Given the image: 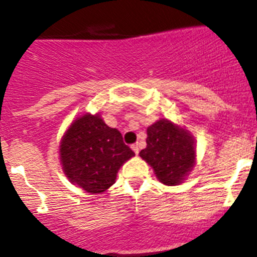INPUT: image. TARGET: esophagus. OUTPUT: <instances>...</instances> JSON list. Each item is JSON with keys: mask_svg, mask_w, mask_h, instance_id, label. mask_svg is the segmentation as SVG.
<instances>
[{"mask_svg": "<svg viewBox=\"0 0 257 257\" xmlns=\"http://www.w3.org/2000/svg\"><path fill=\"white\" fill-rule=\"evenodd\" d=\"M131 148H133L134 153H135L136 156H138V154H139V147H138V144H134L133 147H131Z\"/></svg>", "mask_w": 257, "mask_h": 257, "instance_id": "esophagus-1", "label": "esophagus"}]
</instances>
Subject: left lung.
Returning a JSON list of instances; mask_svg holds the SVG:
<instances>
[{
  "mask_svg": "<svg viewBox=\"0 0 257 257\" xmlns=\"http://www.w3.org/2000/svg\"><path fill=\"white\" fill-rule=\"evenodd\" d=\"M147 148L139 153L160 183L174 187L187 179L196 165V140L185 127L161 118L147 128Z\"/></svg>",
  "mask_w": 257,
  "mask_h": 257,
  "instance_id": "8db88e82",
  "label": "left lung"
}]
</instances>
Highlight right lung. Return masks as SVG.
I'll return each mask as SVG.
<instances>
[{
	"instance_id": "1",
	"label": "right lung",
	"mask_w": 257,
	"mask_h": 257,
	"mask_svg": "<svg viewBox=\"0 0 257 257\" xmlns=\"http://www.w3.org/2000/svg\"><path fill=\"white\" fill-rule=\"evenodd\" d=\"M134 156L121 133L109 127L99 113L77 117L59 144L60 163L68 180L91 194L112 187L118 170Z\"/></svg>"
}]
</instances>
